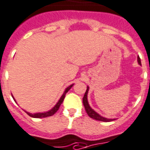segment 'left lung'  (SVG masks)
<instances>
[{
	"label": "left lung",
	"mask_w": 150,
	"mask_h": 150,
	"mask_svg": "<svg viewBox=\"0 0 150 150\" xmlns=\"http://www.w3.org/2000/svg\"><path fill=\"white\" fill-rule=\"evenodd\" d=\"M137 62L139 63V64H142L141 63V59H140L139 57H137ZM88 87H87V89H86V92L85 95H84V98H83V105L85 106V109H86V111L87 112V114L88 115V117H90L91 118L95 119L97 121H105V122H109V121H113L115 119H108L105 118V117H103L100 115H99L98 112H96L94 110L92 109L91 107L89 106L88 102V99H87V94H88Z\"/></svg>",
	"instance_id": "left-lung-1"
}]
</instances>
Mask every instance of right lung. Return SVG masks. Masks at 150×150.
<instances>
[{
  "instance_id": "obj_1",
  "label": "right lung",
  "mask_w": 150,
  "mask_h": 150,
  "mask_svg": "<svg viewBox=\"0 0 150 150\" xmlns=\"http://www.w3.org/2000/svg\"><path fill=\"white\" fill-rule=\"evenodd\" d=\"M73 86H74V85H71V86H69V87H67V88H65L64 93H63V95L61 97L60 100H58V102L56 104L55 106L53 107L52 110H50V111H48V112H38V113H29V112H26V111L25 112L28 114V115L30 116L31 117H34V118H41V117H47L52 116L54 113H56V112H57V110H59V108H60V106H61V105H62V102H63V100H64L65 94H66V93H68V91H69V90L73 87ZM12 97H13V96H12ZM14 100H15V99H14Z\"/></svg>"
}]
</instances>
